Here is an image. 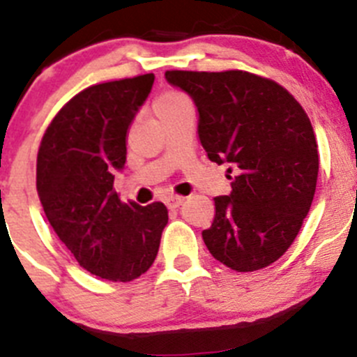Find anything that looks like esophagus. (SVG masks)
Listing matches in <instances>:
<instances>
[{"label": "esophagus", "instance_id": "34e87169", "mask_svg": "<svg viewBox=\"0 0 357 357\" xmlns=\"http://www.w3.org/2000/svg\"><path fill=\"white\" fill-rule=\"evenodd\" d=\"M165 202H167L169 208H179V206L185 202V197H183V195H169V197L165 199Z\"/></svg>", "mask_w": 357, "mask_h": 357}]
</instances>
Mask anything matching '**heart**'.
I'll list each match as a JSON object with an SVG mask.
<instances>
[{
	"label": "heart",
	"mask_w": 357,
	"mask_h": 357,
	"mask_svg": "<svg viewBox=\"0 0 357 357\" xmlns=\"http://www.w3.org/2000/svg\"><path fill=\"white\" fill-rule=\"evenodd\" d=\"M190 100L186 98V95L179 91H165L155 100V112L156 116L162 114V112H167L171 109L178 107V105H183V103H188Z\"/></svg>",
	"instance_id": "obj_1"
}]
</instances>
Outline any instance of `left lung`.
Instances as JSON below:
<instances>
[{
    "label": "left lung",
    "mask_w": 357,
    "mask_h": 357,
    "mask_svg": "<svg viewBox=\"0 0 357 357\" xmlns=\"http://www.w3.org/2000/svg\"><path fill=\"white\" fill-rule=\"evenodd\" d=\"M165 79L194 100L208 158L234 172L231 194L215 197V220L202 231L209 254L236 271L273 264L315 195L319 153L308 116L287 89L241 70H169Z\"/></svg>",
    "instance_id": "obj_1"
}]
</instances>
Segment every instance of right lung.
<instances>
[{
  "label": "right lung",
  "mask_w": 357,
  "mask_h": 357,
  "mask_svg": "<svg viewBox=\"0 0 357 357\" xmlns=\"http://www.w3.org/2000/svg\"><path fill=\"white\" fill-rule=\"evenodd\" d=\"M153 82L146 73L86 88L56 114L36 156L49 224L86 271L111 282H132L151 268L169 220L162 202H121L114 192L130 125Z\"/></svg>",
  "instance_id": "right-lung-1"
}]
</instances>
